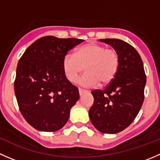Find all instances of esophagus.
Returning <instances> with one entry per match:
<instances>
[{
    "label": "esophagus",
    "instance_id": "1",
    "mask_svg": "<svg viewBox=\"0 0 160 160\" xmlns=\"http://www.w3.org/2000/svg\"><path fill=\"white\" fill-rule=\"evenodd\" d=\"M86 92V90H83V89H81V88H79V93H80V95L81 96L82 94H83V93H85Z\"/></svg>",
    "mask_w": 160,
    "mask_h": 160
}]
</instances>
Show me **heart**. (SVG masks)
Masks as SVG:
<instances>
[{
    "label": "heart",
    "instance_id": "b5f03b06",
    "mask_svg": "<svg viewBox=\"0 0 160 160\" xmlns=\"http://www.w3.org/2000/svg\"><path fill=\"white\" fill-rule=\"evenodd\" d=\"M119 63V56L114 49L88 43L77 49L74 55L64 56L62 70L67 80L76 83L85 68L87 72L79 83L83 87H93L99 83L101 85L110 83L118 71Z\"/></svg>",
    "mask_w": 160,
    "mask_h": 160
}]
</instances>
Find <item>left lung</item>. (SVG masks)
Segmentation results:
<instances>
[{
	"instance_id": "8db88e82",
	"label": "left lung",
	"mask_w": 160,
	"mask_h": 160,
	"mask_svg": "<svg viewBox=\"0 0 160 160\" xmlns=\"http://www.w3.org/2000/svg\"><path fill=\"white\" fill-rule=\"evenodd\" d=\"M110 45L119 56V68L105 89L94 90L90 122L102 133L115 134L127 128L139 112L146 83L143 62L136 49L117 38L99 39Z\"/></svg>"
}]
</instances>
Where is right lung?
Returning a JSON list of instances; mask_svg holds the SVG:
<instances>
[{
	"instance_id": "add662e5",
	"label": "right lung",
	"mask_w": 160,
	"mask_h": 160,
	"mask_svg": "<svg viewBox=\"0 0 160 160\" xmlns=\"http://www.w3.org/2000/svg\"><path fill=\"white\" fill-rule=\"evenodd\" d=\"M83 39L45 36L34 42L18 63L14 93L21 113L34 128L56 132L68 121L79 100L78 88L67 80L62 59Z\"/></svg>"
}]
</instances>
